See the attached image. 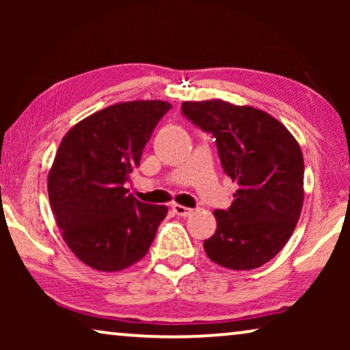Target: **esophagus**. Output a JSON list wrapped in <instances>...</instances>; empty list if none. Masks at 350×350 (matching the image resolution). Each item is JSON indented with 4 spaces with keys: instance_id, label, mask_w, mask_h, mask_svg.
<instances>
[{
    "instance_id": "esophagus-1",
    "label": "esophagus",
    "mask_w": 350,
    "mask_h": 350,
    "mask_svg": "<svg viewBox=\"0 0 350 350\" xmlns=\"http://www.w3.org/2000/svg\"><path fill=\"white\" fill-rule=\"evenodd\" d=\"M172 210H174L178 217H189V215L193 213V208H188V207H185V205H180V204L172 205Z\"/></svg>"
}]
</instances>
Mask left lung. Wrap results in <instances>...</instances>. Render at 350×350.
<instances>
[{"label":"left lung","mask_w":350,"mask_h":350,"mask_svg":"<svg viewBox=\"0 0 350 350\" xmlns=\"http://www.w3.org/2000/svg\"><path fill=\"white\" fill-rule=\"evenodd\" d=\"M181 111L217 142L219 161L239 189L215 210L217 231L204 250L217 265L250 271L272 260L293 234L304 200V159L284 124L224 100L183 102Z\"/></svg>","instance_id":"8db88e82"}]
</instances>
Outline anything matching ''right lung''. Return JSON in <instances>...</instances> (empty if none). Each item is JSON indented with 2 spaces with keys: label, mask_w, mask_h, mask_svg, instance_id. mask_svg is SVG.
Wrapping results in <instances>:
<instances>
[{
  "label": "right lung",
  "mask_w": 350,
  "mask_h": 350,
  "mask_svg": "<svg viewBox=\"0 0 350 350\" xmlns=\"http://www.w3.org/2000/svg\"><path fill=\"white\" fill-rule=\"evenodd\" d=\"M162 100L116 103L84 118L62 138L47 193L62 237L89 267L116 272L150 250L165 205L143 204L124 183L162 116Z\"/></svg>",
  "instance_id": "1"
}]
</instances>
